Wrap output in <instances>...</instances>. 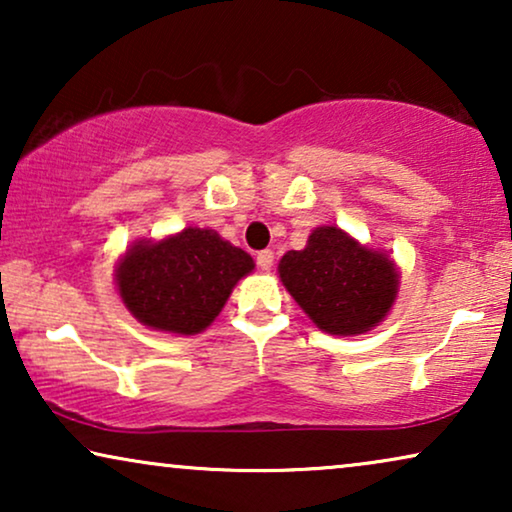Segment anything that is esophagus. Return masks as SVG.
<instances>
[{
  "instance_id": "esophagus-1",
  "label": "esophagus",
  "mask_w": 512,
  "mask_h": 512,
  "mask_svg": "<svg viewBox=\"0 0 512 512\" xmlns=\"http://www.w3.org/2000/svg\"><path fill=\"white\" fill-rule=\"evenodd\" d=\"M256 263H258V268H261V270H270V268H272V263H275V254H272L270 249L258 251Z\"/></svg>"
}]
</instances>
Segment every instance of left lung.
Returning <instances> with one entry per match:
<instances>
[{"label": "left lung", "mask_w": 512, "mask_h": 512, "mask_svg": "<svg viewBox=\"0 0 512 512\" xmlns=\"http://www.w3.org/2000/svg\"><path fill=\"white\" fill-rule=\"evenodd\" d=\"M277 270L307 317L331 335L375 328L398 293L396 263L338 226L312 230L305 249L286 251Z\"/></svg>", "instance_id": "left-lung-1"}]
</instances>
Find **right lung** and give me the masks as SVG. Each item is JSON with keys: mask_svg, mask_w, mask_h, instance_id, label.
Returning <instances> with one entry per match:
<instances>
[{"mask_svg": "<svg viewBox=\"0 0 512 512\" xmlns=\"http://www.w3.org/2000/svg\"><path fill=\"white\" fill-rule=\"evenodd\" d=\"M254 258L209 228L139 240L116 265V286L132 317L153 331L195 335L212 324Z\"/></svg>", "mask_w": 512, "mask_h": 512, "instance_id": "1", "label": "right lung"}]
</instances>
